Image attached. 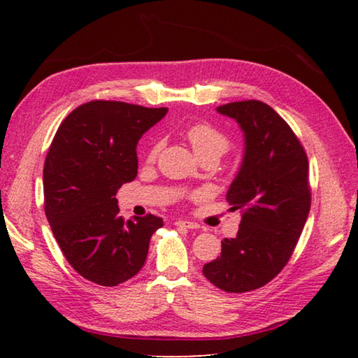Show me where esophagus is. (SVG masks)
<instances>
[{
	"mask_svg": "<svg viewBox=\"0 0 358 358\" xmlns=\"http://www.w3.org/2000/svg\"><path fill=\"white\" fill-rule=\"evenodd\" d=\"M175 226H178V227H186V229H197V227H199V224H196V222H191V221H181V220H178V221H175Z\"/></svg>",
	"mask_w": 358,
	"mask_h": 358,
	"instance_id": "obj_1",
	"label": "esophagus"
}]
</instances>
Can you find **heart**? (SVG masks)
Returning a JSON list of instances; mask_svg holds the SVG:
<instances>
[{
  "mask_svg": "<svg viewBox=\"0 0 358 358\" xmlns=\"http://www.w3.org/2000/svg\"><path fill=\"white\" fill-rule=\"evenodd\" d=\"M187 141L199 157L215 156L220 157L230 148L229 137L215 126L208 123H196L187 129ZM161 151V142H156L148 153V159L155 161Z\"/></svg>",
  "mask_w": 358,
  "mask_h": 358,
  "instance_id": "1",
  "label": "heart"
}]
</instances>
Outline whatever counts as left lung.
I'll use <instances>...</instances> for the list:
<instances>
[{"label":"left lung","mask_w":358,"mask_h":358,"mask_svg":"<svg viewBox=\"0 0 358 358\" xmlns=\"http://www.w3.org/2000/svg\"><path fill=\"white\" fill-rule=\"evenodd\" d=\"M245 134V156L227 191L241 211L238 234L221 241V256L203 265L207 280L241 294L270 282L286 266L311 208L308 157L290 126L260 101L216 108Z\"/></svg>","instance_id":"8db88e82"}]
</instances>
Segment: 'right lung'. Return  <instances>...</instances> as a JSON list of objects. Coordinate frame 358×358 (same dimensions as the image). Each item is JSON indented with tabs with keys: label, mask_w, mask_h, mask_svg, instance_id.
Masks as SVG:
<instances>
[{
	"label": "right lung",
	"mask_w": 358,
	"mask_h": 358,
	"mask_svg": "<svg viewBox=\"0 0 358 358\" xmlns=\"http://www.w3.org/2000/svg\"><path fill=\"white\" fill-rule=\"evenodd\" d=\"M169 108L90 101L59 124L44 164V210L72 268L113 287L136 276L150 238L162 227L155 215L124 221L117 191L137 177V142Z\"/></svg>",
	"instance_id": "right-lung-1"
}]
</instances>
